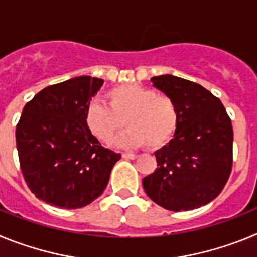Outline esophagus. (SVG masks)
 Returning <instances> with one entry per match:
<instances>
[{
	"mask_svg": "<svg viewBox=\"0 0 257 257\" xmlns=\"http://www.w3.org/2000/svg\"><path fill=\"white\" fill-rule=\"evenodd\" d=\"M122 157H123L124 160H135V158H138V156L133 153H123L122 154Z\"/></svg>",
	"mask_w": 257,
	"mask_h": 257,
	"instance_id": "1",
	"label": "esophagus"
}]
</instances>
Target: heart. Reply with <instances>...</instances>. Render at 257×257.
Segmentation results:
<instances>
[{"label":"heart","instance_id":"b5f03b06","mask_svg":"<svg viewBox=\"0 0 257 257\" xmlns=\"http://www.w3.org/2000/svg\"><path fill=\"white\" fill-rule=\"evenodd\" d=\"M108 106L92 101L85 110L88 131L105 144H110L123 128L130 127L117 140L122 148L161 149L169 144L180 122L176 103L170 96L138 83L110 88L105 94Z\"/></svg>","mask_w":257,"mask_h":257}]
</instances>
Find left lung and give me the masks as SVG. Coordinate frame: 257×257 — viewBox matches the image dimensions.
<instances>
[{"label":"left lung","mask_w":257,"mask_h":257,"mask_svg":"<svg viewBox=\"0 0 257 257\" xmlns=\"http://www.w3.org/2000/svg\"><path fill=\"white\" fill-rule=\"evenodd\" d=\"M151 81L176 103L180 122L174 139L154 153L157 169L143 179L145 193L157 205L176 212L207 205L230 176V118L219 97L198 83L171 74Z\"/></svg>","instance_id":"left-lung-1"}]
</instances>
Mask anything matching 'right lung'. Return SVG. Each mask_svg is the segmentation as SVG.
Returning a JSON list of instances; mask_svg holds the SVG:
<instances>
[{"label": "right lung", "mask_w": 257, "mask_h": 257, "mask_svg": "<svg viewBox=\"0 0 257 257\" xmlns=\"http://www.w3.org/2000/svg\"><path fill=\"white\" fill-rule=\"evenodd\" d=\"M104 81L81 76L35 95L17 124L20 169L41 201L73 210L101 196L121 154L88 131L85 110Z\"/></svg>", "instance_id": "1"}]
</instances>
